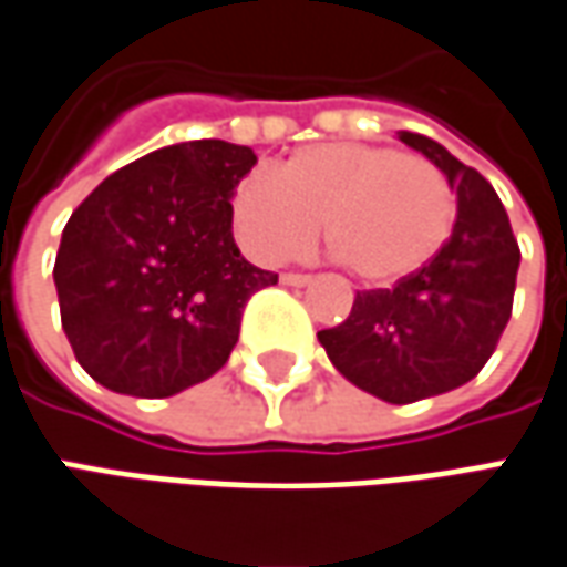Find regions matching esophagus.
I'll return each instance as SVG.
<instances>
[{"instance_id":"esophagus-1","label":"esophagus","mask_w":567,"mask_h":567,"mask_svg":"<svg viewBox=\"0 0 567 567\" xmlns=\"http://www.w3.org/2000/svg\"><path fill=\"white\" fill-rule=\"evenodd\" d=\"M287 287H306L308 280H311V275H299V271H290V275H284L280 277Z\"/></svg>"}]
</instances>
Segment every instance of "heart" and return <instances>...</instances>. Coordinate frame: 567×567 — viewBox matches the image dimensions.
Here are the masks:
<instances>
[{"mask_svg":"<svg viewBox=\"0 0 567 567\" xmlns=\"http://www.w3.org/2000/svg\"><path fill=\"white\" fill-rule=\"evenodd\" d=\"M456 194L420 154L358 142L315 144L280 172H249L231 194L237 244L259 265L299 259L323 237L367 284L420 271L451 237Z\"/></svg>","mask_w":567,"mask_h":567,"instance_id":"1","label":"heart"}]
</instances>
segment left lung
I'll return each mask as SVG.
<instances>
[{
    "instance_id": "left-lung-1",
    "label": "left lung",
    "mask_w": 567,
    "mask_h": 567,
    "mask_svg": "<svg viewBox=\"0 0 567 567\" xmlns=\"http://www.w3.org/2000/svg\"><path fill=\"white\" fill-rule=\"evenodd\" d=\"M398 138L454 185V231L392 290L358 292L349 318L318 339L351 385L389 404H413L466 385L487 364L513 315L522 252L482 172L425 135L398 132Z\"/></svg>"
}]
</instances>
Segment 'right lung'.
<instances>
[{
	"label": "right lung",
	"mask_w": 567,
	"mask_h": 567,
	"mask_svg": "<svg viewBox=\"0 0 567 567\" xmlns=\"http://www.w3.org/2000/svg\"><path fill=\"white\" fill-rule=\"evenodd\" d=\"M252 166L244 144H169L73 209L54 259L61 327L104 389L169 398L225 367L249 296L277 284L231 234V194Z\"/></svg>",
	"instance_id": "1"
}]
</instances>
